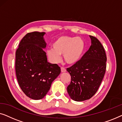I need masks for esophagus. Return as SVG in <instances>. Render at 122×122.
I'll list each match as a JSON object with an SVG mask.
<instances>
[{"instance_id":"obj_1","label":"esophagus","mask_w":122,"mask_h":122,"mask_svg":"<svg viewBox=\"0 0 122 122\" xmlns=\"http://www.w3.org/2000/svg\"><path fill=\"white\" fill-rule=\"evenodd\" d=\"M66 69L64 67H61V71L62 73H64V72H66Z\"/></svg>"}]
</instances>
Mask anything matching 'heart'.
Segmentation results:
<instances>
[{"mask_svg": "<svg viewBox=\"0 0 122 122\" xmlns=\"http://www.w3.org/2000/svg\"><path fill=\"white\" fill-rule=\"evenodd\" d=\"M53 49L47 51V54L51 61L58 63L63 55L65 61L73 64L79 61L83 54L85 43L81 38L74 36H61L52 44Z\"/></svg>", "mask_w": 122, "mask_h": 122, "instance_id": "b5f03b06", "label": "heart"}]
</instances>
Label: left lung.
Returning a JSON list of instances; mask_svg holds the SVG:
<instances>
[{
  "label": "left lung",
  "instance_id": "1",
  "mask_svg": "<svg viewBox=\"0 0 122 122\" xmlns=\"http://www.w3.org/2000/svg\"><path fill=\"white\" fill-rule=\"evenodd\" d=\"M92 44L79 61L68 68L71 82L67 92L71 99L81 102L91 98L97 92L106 70L107 56L97 38L89 36Z\"/></svg>",
  "mask_w": 122,
  "mask_h": 122
}]
</instances>
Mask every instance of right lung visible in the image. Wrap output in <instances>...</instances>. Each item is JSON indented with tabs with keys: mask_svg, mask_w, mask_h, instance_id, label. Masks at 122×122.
Masks as SVG:
<instances>
[{
	"mask_svg": "<svg viewBox=\"0 0 122 122\" xmlns=\"http://www.w3.org/2000/svg\"><path fill=\"white\" fill-rule=\"evenodd\" d=\"M44 32L28 33L19 43L15 53V72L21 89L31 99H42L51 83L61 73L56 64L47 61L44 51Z\"/></svg>",
	"mask_w": 122,
	"mask_h": 122,
	"instance_id": "right-lung-1",
	"label": "right lung"
}]
</instances>
